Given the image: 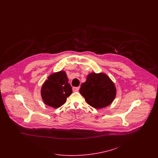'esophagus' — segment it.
<instances>
[{
	"instance_id": "esophagus-1",
	"label": "esophagus",
	"mask_w": 158,
	"mask_h": 158,
	"mask_svg": "<svg viewBox=\"0 0 158 158\" xmlns=\"http://www.w3.org/2000/svg\"><path fill=\"white\" fill-rule=\"evenodd\" d=\"M79 87H73V88H72V89H73V91H74V92H76V91H78V90H79Z\"/></svg>"
}]
</instances>
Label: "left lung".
<instances>
[{"label":"left lung","mask_w":158,"mask_h":158,"mask_svg":"<svg viewBox=\"0 0 158 158\" xmlns=\"http://www.w3.org/2000/svg\"><path fill=\"white\" fill-rule=\"evenodd\" d=\"M79 92L87 103L97 109L111 104L116 95L114 83L104 73H90L81 85Z\"/></svg>","instance_id":"obj_1"}]
</instances>
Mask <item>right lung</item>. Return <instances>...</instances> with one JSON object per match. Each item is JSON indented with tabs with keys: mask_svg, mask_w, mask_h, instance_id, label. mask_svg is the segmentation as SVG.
Instances as JSON below:
<instances>
[{
	"mask_svg": "<svg viewBox=\"0 0 158 158\" xmlns=\"http://www.w3.org/2000/svg\"><path fill=\"white\" fill-rule=\"evenodd\" d=\"M72 93V87L68 83L66 73L63 71L50 76L43 85L41 91L45 104L54 108L63 105Z\"/></svg>",
	"mask_w": 158,
	"mask_h": 158,
	"instance_id": "right-lung-1",
	"label": "right lung"
}]
</instances>
